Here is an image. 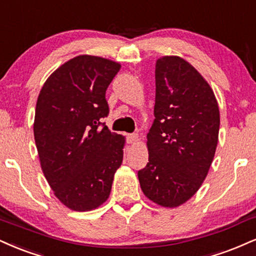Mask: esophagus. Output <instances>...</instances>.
Here are the masks:
<instances>
[{"mask_svg":"<svg viewBox=\"0 0 256 256\" xmlns=\"http://www.w3.org/2000/svg\"><path fill=\"white\" fill-rule=\"evenodd\" d=\"M138 140H140V137H138V134H130L128 136V143H130V144H134L136 142H138Z\"/></svg>","mask_w":256,"mask_h":256,"instance_id":"esophagus-1","label":"esophagus"}]
</instances>
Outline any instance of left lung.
Listing matches in <instances>:
<instances>
[{"label": "left lung", "mask_w": 256, "mask_h": 256, "mask_svg": "<svg viewBox=\"0 0 256 256\" xmlns=\"http://www.w3.org/2000/svg\"><path fill=\"white\" fill-rule=\"evenodd\" d=\"M155 81V120L146 134L149 162L138 178L146 198L176 208L196 194L208 173L220 108L210 84L181 57L158 58Z\"/></svg>", "instance_id": "1"}]
</instances>
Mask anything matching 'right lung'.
<instances>
[{"label": "right lung", "instance_id": "add662e5", "mask_svg": "<svg viewBox=\"0 0 256 256\" xmlns=\"http://www.w3.org/2000/svg\"><path fill=\"white\" fill-rule=\"evenodd\" d=\"M120 66L81 54L51 74L36 100L33 131L42 170L70 210L102 205L122 162L125 137L100 122L108 116L106 90Z\"/></svg>", "mask_w": 256, "mask_h": 256}]
</instances>
